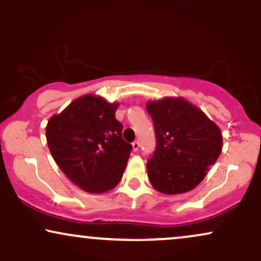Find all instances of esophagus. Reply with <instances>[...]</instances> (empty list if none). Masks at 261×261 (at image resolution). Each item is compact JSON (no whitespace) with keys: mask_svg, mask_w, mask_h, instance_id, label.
<instances>
[{"mask_svg":"<svg viewBox=\"0 0 261 261\" xmlns=\"http://www.w3.org/2000/svg\"><path fill=\"white\" fill-rule=\"evenodd\" d=\"M133 149L134 151H137L138 149H140V142L138 141H135L133 143Z\"/></svg>","mask_w":261,"mask_h":261,"instance_id":"obj_1","label":"esophagus"}]
</instances>
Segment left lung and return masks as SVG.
I'll return each instance as SVG.
<instances>
[{
	"instance_id": "left-lung-1",
	"label": "left lung",
	"mask_w": 261,
	"mask_h": 261,
	"mask_svg": "<svg viewBox=\"0 0 261 261\" xmlns=\"http://www.w3.org/2000/svg\"><path fill=\"white\" fill-rule=\"evenodd\" d=\"M156 149L147 163L154 189L166 195L193 190L216 164L223 148L220 128L183 97L148 101Z\"/></svg>"
}]
</instances>
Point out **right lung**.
Listing matches in <instances>:
<instances>
[{"instance_id":"obj_1","label":"right lung","mask_w":261,"mask_h":261,"mask_svg":"<svg viewBox=\"0 0 261 261\" xmlns=\"http://www.w3.org/2000/svg\"><path fill=\"white\" fill-rule=\"evenodd\" d=\"M118 102L88 94L54 114L45 127L53 159L82 190L101 194L120 182L133 146L115 119Z\"/></svg>"}]
</instances>
